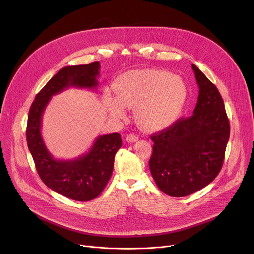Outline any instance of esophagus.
Returning <instances> with one entry per match:
<instances>
[{
  "label": "esophagus",
  "instance_id": "1",
  "mask_svg": "<svg viewBox=\"0 0 254 254\" xmlns=\"http://www.w3.org/2000/svg\"><path fill=\"white\" fill-rule=\"evenodd\" d=\"M138 139H139V137L137 135L129 134V135H127L126 137V142H127V143H134V142L138 141Z\"/></svg>",
  "mask_w": 254,
  "mask_h": 254
}]
</instances>
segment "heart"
I'll use <instances>...</instances> for the list:
<instances>
[{"label": "heart", "instance_id": "b5f03b06", "mask_svg": "<svg viewBox=\"0 0 254 254\" xmlns=\"http://www.w3.org/2000/svg\"><path fill=\"white\" fill-rule=\"evenodd\" d=\"M117 96L105 92L109 113L117 118L126 115V106L136 109V119L149 130L165 128L182 114L189 89L184 80L165 70H141L120 76L115 84Z\"/></svg>", "mask_w": 254, "mask_h": 254}]
</instances>
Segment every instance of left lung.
Returning <instances> with one entry per match:
<instances>
[{
	"label": "left lung",
	"instance_id": "obj_1",
	"mask_svg": "<svg viewBox=\"0 0 254 254\" xmlns=\"http://www.w3.org/2000/svg\"><path fill=\"white\" fill-rule=\"evenodd\" d=\"M199 87L193 114L153 134L151 175L164 193L180 197L204 189L221 170L230 122L217 87L191 64Z\"/></svg>",
	"mask_w": 254,
	"mask_h": 254
}]
</instances>
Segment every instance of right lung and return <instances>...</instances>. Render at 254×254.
Segmentation results:
<instances>
[{
	"mask_svg": "<svg viewBox=\"0 0 254 254\" xmlns=\"http://www.w3.org/2000/svg\"><path fill=\"white\" fill-rule=\"evenodd\" d=\"M99 75L100 62L61 69L36 96L26 126V142L40 178L53 191L79 202L96 198L105 189L112 175L115 154L123 145L122 137L117 132L100 136L87 153L61 161L49 153L42 139V115L52 96L71 86L95 89Z\"/></svg>",
	"mask_w": 254,
	"mask_h": 254,
	"instance_id": "add662e5",
	"label": "right lung"
}]
</instances>
